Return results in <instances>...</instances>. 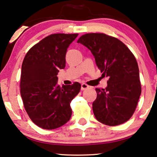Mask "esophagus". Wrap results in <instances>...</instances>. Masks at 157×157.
Wrapping results in <instances>:
<instances>
[{"instance_id": "esophagus-1", "label": "esophagus", "mask_w": 157, "mask_h": 157, "mask_svg": "<svg viewBox=\"0 0 157 157\" xmlns=\"http://www.w3.org/2000/svg\"><path fill=\"white\" fill-rule=\"evenodd\" d=\"M88 88H89V86H88V85L86 84V83H82V85H81V90H86Z\"/></svg>"}]
</instances>
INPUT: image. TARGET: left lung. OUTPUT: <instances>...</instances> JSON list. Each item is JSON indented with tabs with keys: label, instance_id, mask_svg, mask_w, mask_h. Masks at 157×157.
<instances>
[{
	"label": "left lung",
	"instance_id": "1",
	"mask_svg": "<svg viewBox=\"0 0 157 157\" xmlns=\"http://www.w3.org/2000/svg\"><path fill=\"white\" fill-rule=\"evenodd\" d=\"M77 43L89 49L101 76L108 77L106 88H96L97 97L93 102L96 118L107 126L126 122L135 113L141 94L135 56L121 41L105 33H86Z\"/></svg>",
	"mask_w": 157,
	"mask_h": 157
}]
</instances>
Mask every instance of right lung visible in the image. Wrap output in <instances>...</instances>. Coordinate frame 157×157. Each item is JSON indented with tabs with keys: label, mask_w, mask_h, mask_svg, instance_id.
Returning <instances> with one entry per match:
<instances>
[{
	"label": "right lung",
	"mask_w": 157,
	"mask_h": 157,
	"mask_svg": "<svg viewBox=\"0 0 157 157\" xmlns=\"http://www.w3.org/2000/svg\"><path fill=\"white\" fill-rule=\"evenodd\" d=\"M78 33H54L33 45L22 64L20 94L25 109L36 125L54 129L64 125L71 116V101L81 85L60 87L58 72L65 68L68 47Z\"/></svg>",
	"instance_id": "1"
}]
</instances>
